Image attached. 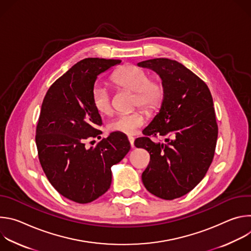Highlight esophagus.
<instances>
[{
	"mask_svg": "<svg viewBox=\"0 0 251 251\" xmlns=\"http://www.w3.org/2000/svg\"><path fill=\"white\" fill-rule=\"evenodd\" d=\"M131 142H132V143H133V138H131Z\"/></svg>",
	"mask_w": 251,
	"mask_h": 251,
	"instance_id": "obj_1",
	"label": "esophagus"
}]
</instances>
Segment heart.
<instances>
[{"instance_id":"heart-1","label":"heart","mask_w":251,"mask_h":251,"mask_svg":"<svg viewBox=\"0 0 251 251\" xmlns=\"http://www.w3.org/2000/svg\"><path fill=\"white\" fill-rule=\"evenodd\" d=\"M139 94H140L143 102L146 103V104L158 103V101H159L158 94L150 86H147L145 89L141 90V92Z\"/></svg>"}]
</instances>
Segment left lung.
<instances>
[{
	"mask_svg": "<svg viewBox=\"0 0 251 251\" xmlns=\"http://www.w3.org/2000/svg\"><path fill=\"white\" fill-rule=\"evenodd\" d=\"M115 64L98 57L78 61L50 87L43 101L35 135L41 165L52 187L78 203L91 202L108 191L111 167L131 148L127 136L119 133L94 140L90 147L83 143L96 137V127L102 125L95 81Z\"/></svg>",
	"mask_w": 251,
	"mask_h": 251,
	"instance_id": "1",
	"label": "left lung"
}]
</instances>
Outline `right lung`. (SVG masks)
I'll list each match as a JSON object with an SVG mask.
<instances>
[{
  "mask_svg": "<svg viewBox=\"0 0 251 251\" xmlns=\"http://www.w3.org/2000/svg\"><path fill=\"white\" fill-rule=\"evenodd\" d=\"M160 76L163 100L159 112L143 130L147 136H164L159 143L148 137L135 143L150 154L142 182L163 200L181 198L205 176L214 155L218 124L206 84L182 63L169 58L139 62Z\"/></svg>",
  "mask_w": 251,
  "mask_h": 251,
  "instance_id": "add662e5",
  "label": "right lung"
}]
</instances>
